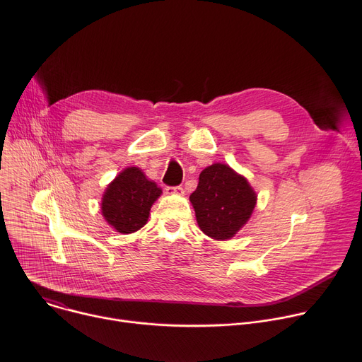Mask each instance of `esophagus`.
<instances>
[{"label":"esophagus","mask_w":362,"mask_h":362,"mask_svg":"<svg viewBox=\"0 0 362 362\" xmlns=\"http://www.w3.org/2000/svg\"><path fill=\"white\" fill-rule=\"evenodd\" d=\"M185 193L182 186H175V187H166V194H179L182 196Z\"/></svg>","instance_id":"34e87169"}]
</instances>
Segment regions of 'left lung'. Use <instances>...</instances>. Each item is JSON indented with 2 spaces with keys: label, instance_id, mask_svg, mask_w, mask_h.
Here are the masks:
<instances>
[{
  "label": "left lung",
  "instance_id": "1",
  "mask_svg": "<svg viewBox=\"0 0 362 362\" xmlns=\"http://www.w3.org/2000/svg\"><path fill=\"white\" fill-rule=\"evenodd\" d=\"M189 199L200 230L215 240H228L250 219L257 194L229 165L214 163L202 170Z\"/></svg>",
  "mask_w": 362,
  "mask_h": 362
}]
</instances>
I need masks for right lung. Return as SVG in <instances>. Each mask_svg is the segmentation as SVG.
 <instances>
[{"instance_id":"add662e5","label":"right lung","mask_w":362,"mask_h":362,"mask_svg":"<svg viewBox=\"0 0 362 362\" xmlns=\"http://www.w3.org/2000/svg\"><path fill=\"white\" fill-rule=\"evenodd\" d=\"M160 194L162 189L139 168H126L103 193L101 215L119 233L137 232L147 223L151 206Z\"/></svg>"}]
</instances>
